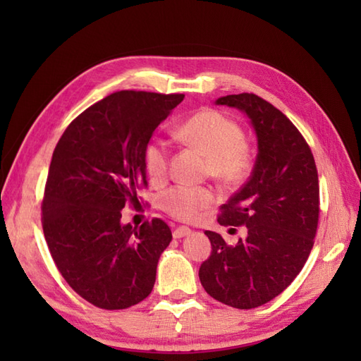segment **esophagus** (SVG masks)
Segmentation results:
<instances>
[{"label": "esophagus", "instance_id": "obj_1", "mask_svg": "<svg viewBox=\"0 0 361 361\" xmlns=\"http://www.w3.org/2000/svg\"><path fill=\"white\" fill-rule=\"evenodd\" d=\"M188 234H190V229L188 226H178V228L173 229L175 239H181V237H185Z\"/></svg>", "mask_w": 361, "mask_h": 361}]
</instances>
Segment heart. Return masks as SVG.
I'll use <instances>...</instances> for the list:
<instances>
[{"instance_id":"1","label":"heart","mask_w":361,"mask_h":361,"mask_svg":"<svg viewBox=\"0 0 361 361\" xmlns=\"http://www.w3.org/2000/svg\"><path fill=\"white\" fill-rule=\"evenodd\" d=\"M176 136L206 157V173L225 186H237L250 175L255 155L243 140V128L228 114L214 109L197 111L176 127ZM144 167L149 178L163 181L169 169V150L164 141L152 140L144 149ZM216 203V192L208 186L176 185L159 197V208L169 216L192 221Z\"/></svg>"}]
</instances>
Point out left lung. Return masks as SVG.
I'll return each instance as SVG.
<instances>
[{
    "mask_svg": "<svg viewBox=\"0 0 361 361\" xmlns=\"http://www.w3.org/2000/svg\"><path fill=\"white\" fill-rule=\"evenodd\" d=\"M216 104L247 113L259 152L250 180L220 206L217 219L224 226H247V239L228 245L204 231L212 251L198 276L217 301L255 309L281 295L307 262L319 219L318 171L301 132L265 99L242 93Z\"/></svg>",
    "mask_w": 361,
    "mask_h": 361,
    "instance_id": "8db88e82",
    "label": "left lung"
}]
</instances>
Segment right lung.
<instances>
[{"label": "right lung", "instance_id": "right-lung-1", "mask_svg": "<svg viewBox=\"0 0 361 361\" xmlns=\"http://www.w3.org/2000/svg\"><path fill=\"white\" fill-rule=\"evenodd\" d=\"M185 94L122 90L80 113L52 153L42 225L57 270L75 293L105 310L150 295L172 240L164 220L122 225V209L147 188L144 149Z\"/></svg>", "mask_w": 361, "mask_h": 361}]
</instances>
